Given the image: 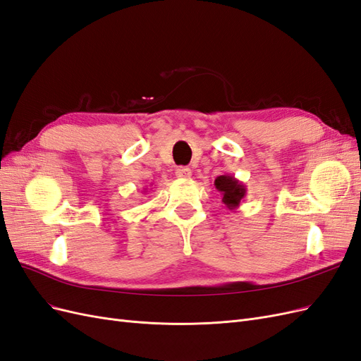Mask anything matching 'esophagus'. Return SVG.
Instances as JSON below:
<instances>
[{"instance_id": "34e87169", "label": "esophagus", "mask_w": 361, "mask_h": 361, "mask_svg": "<svg viewBox=\"0 0 361 361\" xmlns=\"http://www.w3.org/2000/svg\"><path fill=\"white\" fill-rule=\"evenodd\" d=\"M192 171L188 167H178L176 169V176L180 179H190Z\"/></svg>"}]
</instances>
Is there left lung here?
<instances>
[{"instance_id": "1", "label": "left lung", "mask_w": 361, "mask_h": 361, "mask_svg": "<svg viewBox=\"0 0 361 361\" xmlns=\"http://www.w3.org/2000/svg\"><path fill=\"white\" fill-rule=\"evenodd\" d=\"M214 187L216 191H220L223 195V203L227 209L235 211L239 207V203L245 197L247 188L243 182H239L232 174H221L214 182Z\"/></svg>"}]
</instances>
